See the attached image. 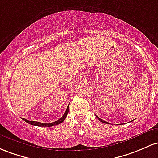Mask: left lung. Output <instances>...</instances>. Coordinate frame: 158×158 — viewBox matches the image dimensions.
Segmentation results:
<instances>
[{"mask_svg":"<svg viewBox=\"0 0 158 158\" xmlns=\"http://www.w3.org/2000/svg\"><path fill=\"white\" fill-rule=\"evenodd\" d=\"M95 116H96V115H95ZM96 117H97V118H98V119H99V121H101L102 122H103V123H106V124H109L108 123V122H105V121H104V120H102V118H100L98 117V116H96Z\"/></svg>","mask_w":158,"mask_h":158,"instance_id":"1","label":"left lung"}]
</instances>
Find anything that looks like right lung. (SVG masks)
I'll list each match as a JSON object with an SVG mask.
<instances>
[{
  "label": "right lung",
  "mask_w": 158,
  "mask_h": 158,
  "mask_svg": "<svg viewBox=\"0 0 158 158\" xmlns=\"http://www.w3.org/2000/svg\"><path fill=\"white\" fill-rule=\"evenodd\" d=\"M69 104L68 107H67L66 110H65V112L64 113V114H63V116H62V117L60 118H59V119H58L57 121L54 122H51V123H42V122H36V121H29V120H27V119H25V118H22V119L24 120V121H25L26 122H27V123L31 124V125H36V126L51 127V126H53V125H59V124L62 123V122L64 121V120L65 119V118H66L67 114H68V113H69Z\"/></svg>",
  "instance_id": "right-lung-1"
}]
</instances>
